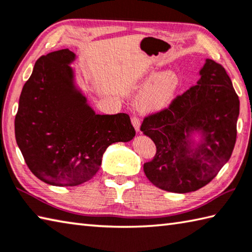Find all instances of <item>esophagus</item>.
Instances as JSON below:
<instances>
[{
	"label": "esophagus",
	"instance_id": "34e87169",
	"mask_svg": "<svg viewBox=\"0 0 252 252\" xmlns=\"http://www.w3.org/2000/svg\"><path fill=\"white\" fill-rule=\"evenodd\" d=\"M131 122H132V126H134V129H135V131L138 132H140V126H141V121H140V119L138 118V117H133L131 119Z\"/></svg>",
	"mask_w": 252,
	"mask_h": 252
}]
</instances>
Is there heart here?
Returning <instances> with one entry per match:
<instances>
[{
  "label": "heart",
  "instance_id": "obj_1",
  "mask_svg": "<svg viewBox=\"0 0 252 252\" xmlns=\"http://www.w3.org/2000/svg\"><path fill=\"white\" fill-rule=\"evenodd\" d=\"M151 80L138 97V108L143 112L162 111L170 106L180 89L181 81L174 71H164L161 74L149 75Z\"/></svg>",
  "mask_w": 252,
  "mask_h": 252
}]
</instances>
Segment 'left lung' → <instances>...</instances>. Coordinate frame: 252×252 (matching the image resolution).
<instances>
[{
    "label": "left lung",
    "mask_w": 252,
    "mask_h": 252,
    "mask_svg": "<svg viewBox=\"0 0 252 252\" xmlns=\"http://www.w3.org/2000/svg\"><path fill=\"white\" fill-rule=\"evenodd\" d=\"M199 76L197 84L141 126L157 145L154 158L143 165L145 175L172 193L207 185L235 148L239 99L229 76L212 59H206Z\"/></svg>",
    "instance_id": "8db88e82"
}]
</instances>
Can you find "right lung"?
<instances>
[{
  "label": "right lung",
  "instance_id": "right-lung-1",
  "mask_svg": "<svg viewBox=\"0 0 252 252\" xmlns=\"http://www.w3.org/2000/svg\"><path fill=\"white\" fill-rule=\"evenodd\" d=\"M69 49L42 56L25 82L15 117V138L27 166L54 186L93 178L109 145L129 142L135 130L126 113L97 114L76 85Z\"/></svg>",
  "mask_w": 252,
  "mask_h": 252
}]
</instances>
